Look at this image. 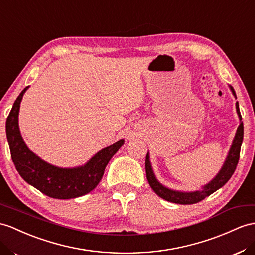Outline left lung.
Listing matches in <instances>:
<instances>
[{"mask_svg":"<svg viewBox=\"0 0 255 255\" xmlns=\"http://www.w3.org/2000/svg\"><path fill=\"white\" fill-rule=\"evenodd\" d=\"M230 89L232 91V94L234 95V97L237 99L236 93H235L234 88L230 86ZM236 111H237L240 123L237 128L236 134H235V138L233 140L230 151H228V154L226 156V159L224 161L223 166H222V168L220 169V171L217 173V175H215V177L209 182V183L202 186L201 190L193 191V192H181V191L171 190V188L162 185L155 177L151 160H149V153L147 152L146 158H145L146 178L149 185L152 187V190L157 194L159 197H161L162 199H165L167 201L174 202V204H180V205L196 204V202L201 201L202 199L208 197L209 195H211L215 191H218L219 188H221L228 180L231 179L233 173L235 172V169L237 167L241 143H243V140H244V123L241 122V115H240L238 102H236Z\"/></svg>","mask_w":255,"mask_h":255,"instance_id":"obj_1","label":"left lung"}]
</instances>
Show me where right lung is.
I'll return each instance as SVG.
<instances>
[{
    "label": "right lung",
    "instance_id": "obj_1",
    "mask_svg": "<svg viewBox=\"0 0 255 255\" xmlns=\"http://www.w3.org/2000/svg\"><path fill=\"white\" fill-rule=\"evenodd\" d=\"M28 88L25 87L18 96L6 120V136L17 171L28 184L51 198H76L91 192L99 184L108 162L125 141L122 139L102 148L83 166L61 168L48 164L30 151L19 130V109Z\"/></svg>",
    "mask_w": 255,
    "mask_h": 255
}]
</instances>
